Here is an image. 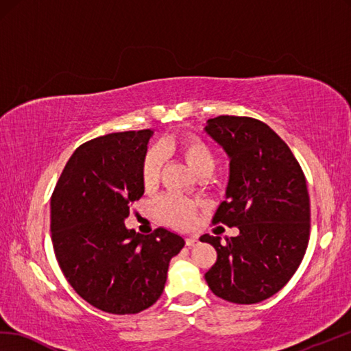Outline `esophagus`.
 <instances>
[{
  "label": "esophagus",
  "instance_id": "1",
  "mask_svg": "<svg viewBox=\"0 0 351 351\" xmlns=\"http://www.w3.org/2000/svg\"><path fill=\"white\" fill-rule=\"evenodd\" d=\"M197 242H199L197 236H189V238L185 239V245H186V247H194Z\"/></svg>",
  "mask_w": 351,
  "mask_h": 351
}]
</instances>
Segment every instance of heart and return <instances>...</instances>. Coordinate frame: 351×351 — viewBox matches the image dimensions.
Returning <instances> with one entry per match:
<instances>
[{
	"label": "heart",
	"mask_w": 351,
	"mask_h": 351,
	"mask_svg": "<svg viewBox=\"0 0 351 351\" xmlns=\"http://www.w3.org/2000/svg\"><path fill=\"white\" fill-rule=\"evenodd\" d=\"M172 148V145L162 142L160 146H152L146 152L142 162V182L146 189H152L158 182L160 172L165 162V151ZM175 149L194 173L210 172L214 167V154L209 146L197 136H186L176 142ZM158 215L166 223L178 227L190 226L194 217L195 205L191 200H186L179 195H162L156 203Z\"/></svg>",
	"instance_id": "heart-1"
}]
</instances>
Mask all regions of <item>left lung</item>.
<instances>
[{"label": "left lung", "mask_w": 351, "mask_h": 351, "mask_svg": "<svg viewBox=\"0 0 351 351\" xmlns=\"http://www.w3.org/2000/svg\"><path fill=\"white\" fill-rule=\"evenodd\" d=\"M205 132L230 158V175L213 223L238 227L234 238L203 234L217 251L205 274L214 295L257 304L280 291L296 272L309 239L305 175L287 143L265 122L221 115Z\"/></svg>", "instance_id": "left-lung-1"}]
</instances>
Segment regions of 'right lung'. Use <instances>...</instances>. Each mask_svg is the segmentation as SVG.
Instances as JSON below:
<instances>
[{
    "instance_id": "right-lung-1",
    "label": "right lung",
    "mask_w": 351,
    "mask_h": 351,
    "mask_svg": "<svg viewBox=\"0 0 351 351\" xmlns=\"http://www.w3.org/2000/svg\"><path fill=\"white\" fill-rule=\"evenodd\" d=\"M152 133H112L80 145L51 197L61 271L80 298L104 313L137 314L156 304L170 258L185 245L162 227L141 234L124 224L145 191L141 170Z\"/></svg>"
}]
</instances>
